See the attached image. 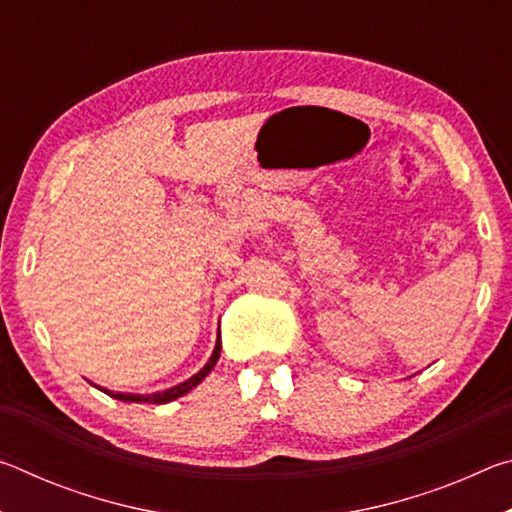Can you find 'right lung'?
Masks as SVG:
<instances>
[{
	"mask_svg": "<svg viewBox=\"0 0 512 512\" xmlns=\"http://www.w3.org/2000/svg\"><path fill=\"white\" fill-rule=\"evenodd\" d=\"M221 357V332H219V339H216V345L212 350V357L207 359L205 366L196 372V375H192L185 381H180V384H176L173 388H167V391H160V393H151V395H133V393H112V391H106V388H99V391H103L110 397H115V400H121V402H146V404H167V402H173L178 400V397L187 395L192 388H196L201 381L210 375V372L214 370L216 361H219Z\"/></svg>",
	"mask_w": 512,
	"mask_h": 512,
	"instance_id": "add662e5",
	"label": "right lung"
}]
</instances>
